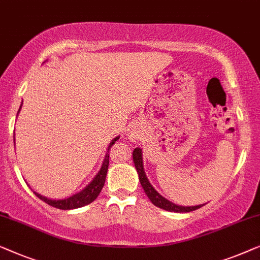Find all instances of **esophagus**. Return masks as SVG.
Wrapping results in <instances>:
<instances>
[{
    "instance_id": "esophagus-1",
    "label": "esophagus",
    "mask_w": 260,
    "mask_h": 260,
    "mask_svg": "<svg viewBox=\"0 0 260 260\" xmlns=\"http://www.w3.org/2000/svg\"><path fill=\"white\" fill-rule=\"evenodd\" d=\"M131 137H132V138H134V134H131Z\"/></svg>"
}]
</instances>
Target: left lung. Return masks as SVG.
I'll use <instances>...</instances> for the list:
<instances>
[{"mask_svg":"<svg viewBox=\"0 0 260 260\" xmlns=\"http://www.w3.org/2000/svg\"><path fill=\"white\" fill-rule=\"evenodd\" d=\"M133 161L135 168H137V172L139 174V180L141 182L142 188L149 200L153 203V205H155L156 207L162 208V210L170 211V212H178V213H186V212H191L194 210H198L204 205H198V206H180V205H175L173 203H171L170 200H167L164 198L162 196H160L158 192L155 191L154 187L151 185V182L148 181L147 177H146V173L144 171V164H142V152L141 149L137 147L133 151Z\"/></svg>","mask_w":260,"mask_h":260,"instance_id":"obj_1","label":"left lung"}]
</instances>
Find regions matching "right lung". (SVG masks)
<instances>
[{
    "mask_svg": "<svg viewBox=\"0 0 260 260\" xmlns=\"http://www.w3.org/2000/svg\"><path fill=\"white\" fill-rule=\"evenodd\" d=\"M22 107V105L20 106V109ZM19 109V112H20ZM19 112H17V114H19ZM120 137H116L112 140L111 144L108 146V151L106 153L105 155V159H104V162H102V166L100 168V171L98 172V174L95 175L94 179L92 181L89 182L88 186H86L85 188L82 189L81 192L76 193V194L69 197V198H66V199H58V200H53V199H48L46 198V197H43L41 194H39V193H35V196L38 197L42 200V202L47 203L50 206L53 207H56V208H60V210H73V208H79V207H82V206H86V205L90 204L92 202H94L95 199L98 198V196L100 194L102 187H104L105 185V181H106V175H107V171H108V165H109V149L113 145L115 144V141L118 140ZM14 145H15V137H14Z\"/></svg>",
    "mask_w": 260,
    "mask_h": 260,
    "instance_id": "add662e5",
    "label": "right lung"
}]
</instances>
